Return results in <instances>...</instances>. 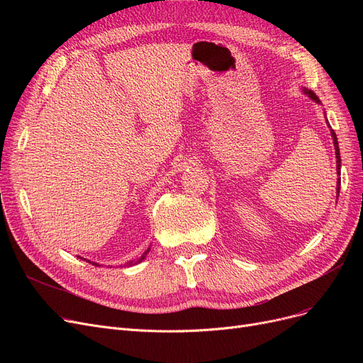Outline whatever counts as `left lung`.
I'll return each instance as SVG.
<instances>
[{"label": "left lung", "instance_id": "8db88e82", "mask_svg": "<svg viewBox=\"0 0 363 363\" xmlns=\"http://www.w3.org/2000/svg\"><path fill=\"white\" fill-rule=\"evenodd\" d=\"M301 91H303L304 94H306L311 100H313L316 104H320V100L316 97V94H315L313 91H311V89H306V88H303ZM325 118H327V116H325ZM327 125H328V128H330V130H331V137H333L334 150H335V159H337V175H340V169H341V157H340V148H338L337 135H335V132L331 129V126H330V123H328V119H327ZM338 193H340V178L337 179V199H338Z\"/></svg>", "mask_w": 363, "mask_h": 363}]
</instances>
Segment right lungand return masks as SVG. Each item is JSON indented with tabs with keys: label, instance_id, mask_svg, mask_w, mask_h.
<instances>
[{
	"label": "right lung",
	"instance_id": "1",
	"mask_svg": "<svg viewBox=\"0 0 363 363\" xmlns=\"http://www.w3.org/2000/svg\"><path fill=\"white\" fill-rule=\"evenodd\" d=\"M148 252H150V247L148 249L143 253V256L141 257H138L137 260H130V262H128V263H125V266H133V264H138L140 262H143L145 257H147V255H148ZM79 257V256H78ZM79 259H82V257H79ZM84 260H86V259H84ZM86 262H89V263H92V264H95V266H100V263H95V262H91V260H86ZM122 266V264H121Z\"/></svg>",
	"mask_w": 363,
	"mask_h": 363
}]
</instances>
